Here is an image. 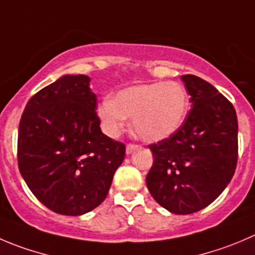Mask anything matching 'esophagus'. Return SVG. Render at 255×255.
I'll use <instances>...</instances> for the list:
<instances>
[{
    "label": "esophagus",
    "instance_id": "esophagus-1",
    "mask_svg": "<svg viewBox=\"0 0 255 255\" xmlns=\"http://www.w3.org/2000/svg\"><path fill=\"white\" fill-rule=\"evenodd\" d=\"M135 149H137L136 144H128L126 145V154H130V152L134 151Z\"/></svg>",
    "mask_w": 255,
    "mask_h": 255
}]
</instances>
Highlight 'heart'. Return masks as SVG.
Instances as JSON below:
<instances>
[{
  "label": "heart",
  "instance_id": "heart-1",
  "mask_svg": "<svg viewBox=\"0 0 255 255\" xmlns=\"http://www.w3.org/2000/svg\"><path fill=\"white\" fill-rule=\"evenodd\" d=\"M189 110V98L178 82H155L126 87L98 109L106 131H120L126 118H132V131L145 141H160L180 129Z\"/></svg>",
  "mask_w": 255,
  "mask_h": 255
}]
</instances>
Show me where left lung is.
<instances>
[{
	"label": "left lung",
	"instance_id": "left-lung-1",
	"mask_svg": "<svg viewBox=\"0 0 255 255\" xmlns=\"http://www.w3.org/2000/svg\"><path fill=\"white\" fill-rule=\"evenodd\" d=\"M191 109L171 136L150 144L154 164L146 175L152 198L174 214L204 209L227 188L238 161V119L213 85L181 76Z\"/></svg>",
	"mask_w": 255,
	"mask_h": 255
}]
</instances>
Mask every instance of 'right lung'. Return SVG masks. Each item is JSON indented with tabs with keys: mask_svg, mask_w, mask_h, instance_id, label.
Returning a JSON list of instances; mask_svg holds the SVG:
<instances>
[{
	"mask_svg": "<svg viewBox=\"0 0 255 255\" xmlns=\"http://www.w3.org/2000/svg\"><path fill=\"white\" fill-rule=\"evenodd\" d=\"M86 75H65L28 100L18 126V169L33 195L62 215L105 200L125 144L103 134Z\"/></svg>",
	"mask_w": 255,
	"mask_h": 255,
	"instance_id": "obj_1",
	"label": "right lung"
}]
</instances>
